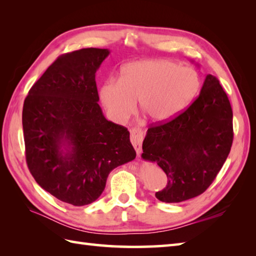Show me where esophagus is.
I'll use <instances>...</instances> for the list:
<instances>
[{
    "mask_svg": "<svg viewBox=\"0 0 256 256\" xmlns=\"http://www.w3.org/2000/svg\"><path fill=\"white\" fill-rule=\"evenodd\" d=\"M143 138H144V133L142 130L133 128L131 131V143L134 146L135 150H136L138 155H140V152H142Z\"/></svg>",
    "mask_w": 256,
    "mask_h": 256,
    "instance_id": "34e87169",
    "label": "esophagus"
}]
</instances>
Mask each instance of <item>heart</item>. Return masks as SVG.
<instances>
[{"label":"heart","mask_w":256,"mask_h":256,"mask_svg":"<svg viewBox=\"0 0 256 256\" xmlns=\"http://www.w3.org/2000/svg\"><path fill=\"white\" fill-rule=\"evenodd\" d=\"M199 74L166 59L128 62L118 81L108 80L100 88V100L112 121L124 122L136 101L152 123L170 121L189 106L200 90Z\"/></svg>","instance_id":"heart-1"}]
</instances>
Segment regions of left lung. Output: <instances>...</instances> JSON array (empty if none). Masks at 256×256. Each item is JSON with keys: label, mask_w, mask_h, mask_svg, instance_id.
Returning <instances> with one entry per match:
<instances>
[{"label": "left lung", "mask_w": 256, "mask_h": 256, "mask_svg": "<svg viewBox=\"0 0 256 256\" xmlns=\"http://www.w3.org/2000/svg\"><path fill=\"white\" fill-rule=\"evenodd\" d=\"M232 118L218 78L206 74L199 96L186 111L148 130L142 158L158 165L168 178L166 187L155 194L157 199L182 202L210 186L230 153Z\"/></svg>", "instance_id": "1"}]
</instances>
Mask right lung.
Returning <instances> with one entry per match:
<instances>
[{"label":"right lung","instance_id":"right-lung-1","mask_svg":"<svg viewBox=\"0 0 256 256\" xmlns=\"http://www.w3.org/2000/svg\"><path fill=\"white\" fill-rule=\"evenodd\" d=\"M110 50L84 48L57 58L23 106L26 162L54 197L84 206L100 197L108 174L133 160L130 132L103 116L96 72Z\"/></svg>","mask_w":256,"mask_h":256}]
</instances>
